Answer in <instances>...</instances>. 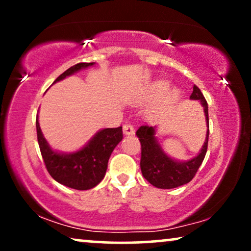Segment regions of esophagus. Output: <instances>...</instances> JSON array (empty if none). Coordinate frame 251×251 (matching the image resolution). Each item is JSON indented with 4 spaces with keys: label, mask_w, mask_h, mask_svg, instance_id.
<instances>
[{
    "label": "esophagus",
    "mask_w": 251,
    "mask_h": 251,
    "mask_svg": "<svg viewBox=\"0 0 251 251\" xmlns=\"http://www.w3.org/2000/svg\"><path fill=\"white\" fill-rule=\"evenodd\" d=\"M123 132H125V135H133L135 129H133V126L130 123H125L123 125Z\"/></svg>",
    "instance_id": "esophagus-1"
}]
</instances>
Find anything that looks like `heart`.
<instances>
[{
  "label": "heart",
  "instance_id": "heart-1",
  "mask_svg": "<svg viewBox=\"0 0 251 251\" xmlns=\"http://www.w3.org/2000/svg\"><path fill=\"white\" fill-rule=\"evenodd\" d=\"M168 88H169V84H168L167 82L160 81V82H157V83L155 84V88H154V89H155L156 94L162 95V94H164V92L168 90ZM177 97H178V92L176 90H174V91L170 92L169 99H176Z\"/></svg>",
  "mask_w": 251,
  "mask_h": 251
}]
</instances>
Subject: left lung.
Segmentation results:
<instances>
[{"label":"left lung","mask_w":251,"mask_h":251,"mask_svg":"<svg viewBox=\"0 0 251 251\" xmlns=\"http://www.w3.org/2000/svg\"><path fill=\"white\" fill-rule=\"evenodd\" d=\"M191 99L200 100L204 108L205 120L209 128L208 104L200 89L193 85V91L190 96ZM142 145V157H140V169L145 179L157 188H175L185 185L193 179L197 171L203 161L208 149L209 129L207 131L204 145L200 154L187 162H177L166 155L161 146L154 137V128L147 125L140 126L136 131Z\"/></svg>","instance_id":"1"}]
</instances>
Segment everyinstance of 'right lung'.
<instances>
[{
  "label": "right lung",
  "mask_w": 251,
  "mask_h": 251,
  "mask_svg": "<svg viewBox=\"0 0 251 251\" xmlns=\"http://www.w3.org/2000/svg\"><path fill=\"white\" fill-rule=\"evenodd\" d=\"M94 63H78L68 68L56 78L53 83L68 75L92 66ZM37 142L48 173L58 183L78 191L90 190L100 183L107 169L108 159L113 150L123 138L122 126L107 128L99 131L88 145L73 154L53 152L41 132L36 119Z\"/></svg>",
  "instance_id": "obj_1"
}]
</instances>
